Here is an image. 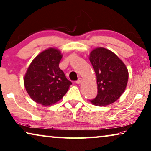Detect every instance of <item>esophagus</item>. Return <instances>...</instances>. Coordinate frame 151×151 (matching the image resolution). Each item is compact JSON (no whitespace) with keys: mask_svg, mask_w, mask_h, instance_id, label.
I'll list each match as a JSON object with an SVG mask.
<instances>
[{"mask_svg":"<svg viewBox=\"0 0 151 151\" xmlns=\"http://www.w3.org/2000/svg\"><path fill=\"white\" fill-rule=\"evenodd\" d=\"M82 82V78H78L77 81H76V83H77V84H80V83H81Z\"/></svg>","mask_w":151,"mask_h":151,"instance_id":"esophagus-1","label":"esophagus"}]
</instances>
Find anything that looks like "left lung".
I'll return each instance as SVG.
<instances>
[{"label": "left lung", "mask_w": 151, "mask_h": 151, "mask_svg": "<svg viewBox=\"0 0 151 151\" xmlns=\"http://www.w3.org/2000/svg\"><path fill=\"white\" fill-rule=\"evenodd\" d=\"M89 58L98 84L97 96L90 102L99 106L111 104L120 98L127 87V67L116 54L104 47L93 49Z\"/></svg>", "instance_id": "8db88e82"}]
</instances>
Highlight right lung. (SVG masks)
Listing matches in <instances>:
<instances>
[{
	"instance_id": "obj_1",
	"label": "right lung",
	"mask_w": 151,
	"mask_h": 151,
	"mask_svg": "<svg viewBox=\"0 0 151 151\" xmlns=\"http://www.w3.org/2000/svg\"><path fill=\"white\" fill-rule=\"evenodd\" d=\"M62 58L57 49L49 48L31 62L24 78L26 91L35 102L51 106L60 101L72 83L59 68Z\"/></svg>"
}]
</instances>
